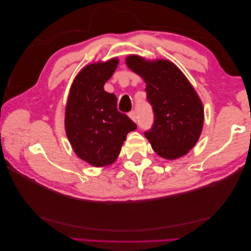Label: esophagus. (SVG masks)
Listing matches in <instances>:
<instances>
[{
    "instance_id": "1",
    "label": "esophagus",
    "mask_w": 251,
    "mask_h": 251,
    "mask_svg": "<svg viewBox=\"0 0 251 251\" xmlns=\"http://www.w3.org/2000/svg\"><path fill=\"white\" fill-rule=\"evenodd\" d=\"M128 116H130V118L134 121V123H137V116H136L135 111H132V112L128 113Z\"/></svg>"
}]
</instances>
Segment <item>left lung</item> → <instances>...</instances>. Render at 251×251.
Segmentation results:
<instances>
[{"label":"left lung","mask_w":251,"mask_h":251,"mask_svg":"<svg viewBox=\"0 0 251 251\" xmlns=\"http://www.w3.org/2000/svg\"><path fill=\"white\" fill-rule=\"evenodd\" d=\"M126 65L147 82V100L154 124L144 136L156 153L165 159L185 155L198 141L204 111L200 98L184 74L169 60L146 62L131 55Z\"/></svg>","instance_id":"8db88e82"}]
</instances>
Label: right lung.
<instances>
[{
	"instance_id": "obj_1",
	"label": "right lung",
	"mask_w": 251,
	"mask_h": 251,
	"mask_svg": "<svg viewBox=\"0 0 251 251\" xmlns=\"http://www.w3.org/2000/svg\"><path fill=\"white\" fill-rule=\"evenodd\" d=\"M118 59L89 65L75 77L66 107V133L76 155L94 166L116 160L126 134L137 125L117 110V97L103 86Z\"/></svg>"
}]
</instances>
